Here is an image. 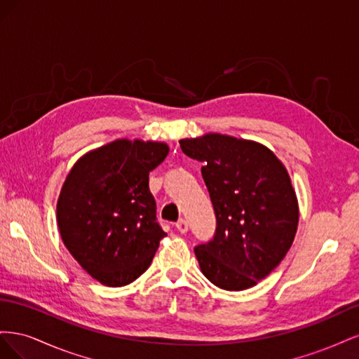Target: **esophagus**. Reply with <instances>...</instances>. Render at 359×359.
<instances>
[{
	"label": "esophagus",
	"instance_id": "obj_1",
	"mask_svg": "<svg viewBox=\"0 0 359 359\" xmlns=\"http://www.w3.org/2000/svg\"><path fill=\"white\" fill-rule=\"evenodd\" d=\"M175 226H177L178 232H181V233H186V232L189 231V222H187L186 219H181V220H178Z\"/></svg>",
	"mask_w": 359,
	"mask_h": 359
}]
</instances>
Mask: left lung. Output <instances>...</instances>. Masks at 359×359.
Returning <instances> with one entry per match:
<instances>
[{
    "instance_id": "8db88e82",
    "label": "left lung",
    "mask_w": 359,
    "mask_h": 359,
    "mask_svg": "<svg viewBox=\"0 0 359 359\" xmlns=\"http://www.w3.org/2000/svg\"><path fill=\"white\" fill-rule=\"evenodd\" d=\"M202 163L217 217L214 236L194 247L203 276L224 290H244L273 271L293 243L298 201L287 170L256 142L210 133L180 140Z\"/></svg>"
}]
</instances>
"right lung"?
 Here are the masks:
<instances>
[{
	"label": "right lung",
	"instance_id": "add662e5",
	"mask_svg": "<svg viewBox=\"0 0 359 359\" xmlns=\"http://www.w3.org/2000/svg\"><path fill=\"white\" fill-rule=\"evenodd\" d=\"M168 153L166 144L115 140L83 156L64 182L57 203L62 243L104 286L142 276L166 236L148 175Z\"/></svg>",
	"mask_w": 359,
	"mask_h": 359
}]
</instances>
